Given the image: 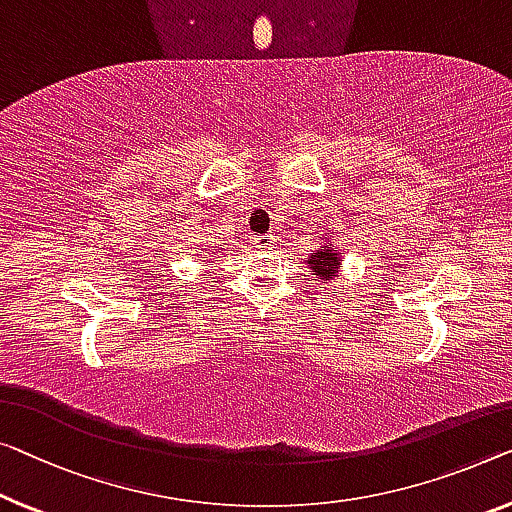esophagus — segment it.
Wrapping results in <instances>:
<instances>
[{"label":"esophagus","instance_id":"obj_1","mask_svg":"<svg viewBox=\"0 0 512 512\" xmlns=\"http://www.w3.org/2000/svg\"><path fill=\"white\" fill-rule=\"evenodd\" d=\"M253 246L255 248L276 246V236H273V234H257V236H253Z\"/></svg>","mask_w":512,"mask_h":512}]
</instances>
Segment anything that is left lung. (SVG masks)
<instances>
[{"mask_svg":"<svg viewBox=\"0 0 512 512\" xmlns=\"http://www.w3.org/2000/svg\"><path fill=\"white\" fill-rule=\"evenodd\" d=\"M308 264L312 269V276L329 280L335 273V269H338V253H333V250H329V248L317 250V253L310 255Z\"/></svg>","mask_w":512,"mask_h":512,"instance_id":"obj_1","label":"left lung"}]
</instances>
